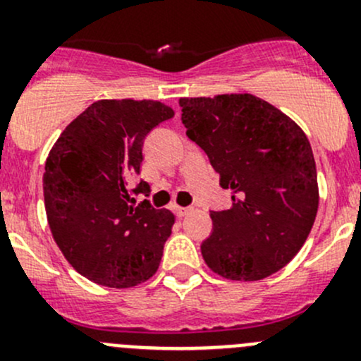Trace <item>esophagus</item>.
<instances>
[{"instance_id":"34e87169","label":"esophagus","mask_w":361,"mask_h":361,"mask_svg":"<svg viewBox=\"0 0 361 361\" xmlns=\"http://www.w3.org/2000/svg\"><path fill=\"white\" fill-rule=\"evenodd\" d=\"M174 211H176V214L178 216H185V214H188L192 211V207H181V206H176L174 207Z\"/></svg>"}]
</instances>
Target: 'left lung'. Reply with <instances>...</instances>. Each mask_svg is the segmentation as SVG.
Segmentation results:
<instances>
[{
  "label": "left lung",
  "instance_id": "left-lung-1",
  "mask_svg": "<svg viewBox=\"0 0 361 361\" xmlns=\"http://www.w3.org/2000/svg\"><path fill=\"white\" fill-rule=\"evenodd\" d=\"M187 136L232 190L227 211H211L213 232L202 258L214 274L258 281L285 267L304 246L319 190L304 130L253 94L181 97Z\"/></svg>",
  "mask_w": 361,
  "mask_h": 361
}]
</instances>
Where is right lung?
<instances>
[{"instance_id": "obj_1", "label": "right lung", "mask_w": 361, "mask_h": 361, "mask_svg": "<svg viewBox=\"0 0 361 361\" xmlns=\"http://www.w3.org/2000/svg\"><path fill=\"white\" fill-rule=\"evenodd\" d=\"M173 108L160 101L101 99L61 133L45 162L49 227L76 272L108 288H130L157 272L174 216L150 202H130L145 136ZM148 194L141 181L134 190Z\"/></svg>"}]
</instances>
